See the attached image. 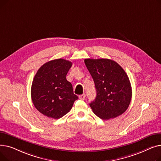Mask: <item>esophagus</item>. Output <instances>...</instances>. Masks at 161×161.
I'll return each instance as SVG.
<instances>
[{"mask_svg":"<svg viewBox=\"0 0 161 161\" xmlns=\"http://www.w3.org/2000/svg\"><path fill=\"white\" fill-rule=\"evenodd\" d=\"M79 98L80 100H84L86 98V95L85 94H83V95H81L79 96Z\"/></svg>","mask_w":161,"mask_h":161,"instance_id":"obj_1","label":"esophagus"}]
</instances>
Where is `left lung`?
<instances>
[{
	"mask_svg": "<svg viewBox=\"0 0 161 161\" xmlns=\"http://www.w3.org/2000/svg\"><path fill=\"white\" fill-rule=\"evenodd\" d=\"M95 82L97 97L89 106L100 119L108 120L123 114L132 98L127 74L116 62L108 58L85 59Z\"/></svg>",
	"mask_w": 161,
	"mask_h": 161,
	"instance_id": "8db88e82",
	"label": "left lung"
}]
</instances>
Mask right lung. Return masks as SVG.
Segmentation results:
<instances>
[{"label":"right lung","instance_id":"right-lung-1","mask_svg":"<svg viewBox=\"0 0 161 161\" xmlns=\"http://www.w3.org/2000/svg\"><path fill=\"white\" fill-rule=\"evenodd\" d=\"M72 65L69 61L57 58L44 64L37 71L31 86V98L41 114L59 119L70 112L78 99L66 78Z\"/></svg>","mask_w":161,"mask_h":161}]
</instances>
